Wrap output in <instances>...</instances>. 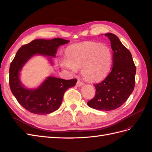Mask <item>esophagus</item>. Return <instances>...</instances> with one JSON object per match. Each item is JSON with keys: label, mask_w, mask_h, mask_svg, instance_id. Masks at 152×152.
<instances>
[{"label": "esophagus", "mask_w": 152, "mask_h": 152, "mask_svg": "<svg viewBox=\"0 0 152 152\" xmlns=\"http://www.w3.org/2000/svg\"><path fill=\"white\" fill-rule=\"evenodd\" d=\"M77 86H78V87H80V86H82L84 85V83H83V82H82V81H80V80H78L77 81Z\"/></svg>", "instance_id": "34e87169"}]
</instances>
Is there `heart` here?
I'll return each instance as SVG.
<instances>
[{"label":"heart","instance_id":"heart-1","mask_svg":"<svg viewBox=\"0 0 152 152\" xmlns=\"http://www.w3.org/2000/svg\"><path fill=\"white\" fill-rule=\"evenodd\" d=\"M67 60L62 65L73 72L82 68V74L90 82L102 80L108 75L113 61V54L107 45L95 42L73 44L66 51Z\"/></svg>","mask_w":152,"mask_h":152}]
</instances>
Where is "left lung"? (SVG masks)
Wrapping results in <instances>:
<instances>
[{
  "label": "left lung",
  "instance_id": "1",
  "mask_svg": "<svg viewBox=\"0 0 152 152\" xmlns=\"http://www.w3.org/2000/svg\"><path fill=\"white\" fill-rule=\"evenodd\" d=\"M111 42L113 67L108 75L94 84V97L87 102L89 107L102 111L117 109L125 103L135 86L136 66L131 52L113 34H106Z\"/></svg>",
  "mask_w": 152,
  "mask_h": 152
}]
</instances>
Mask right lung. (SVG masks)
I'll list each match as a JSON object with an SVG mask.
<instances>
[{"label":"right lung","mask_w":152,"mask_h":152,"mask_svg":"<svg viewBox=\"0 0 152 152\" xmlns=\"http://www.w3.org/2000/svg\"><path fill=\"white\" fill-rule=\"evenodd\" d=\"M69 42L61 38L36 39L18 49L10 67V86L18 103L28 112L45 115L56 111L60 107L64 93L74 86L77 80L49 77L38 88L28 89L23 86L20 80V72L23 66L36 54L55 57L59 45Z\"/></svg>","instance_id":"add662e5"}]
</instances>
